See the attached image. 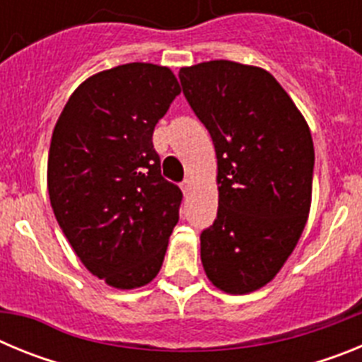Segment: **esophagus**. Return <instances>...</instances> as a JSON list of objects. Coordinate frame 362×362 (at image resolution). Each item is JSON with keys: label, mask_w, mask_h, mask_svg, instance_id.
I'll use <instances>...</instances> for the list:
<instances>
[{"label": "esophagus", "mask_w": 362, "mask_h": 362, "mask_svg": "<svg viewBox=\"0 0 362 362\" xmlns=\"http://www.w3.org/2000/svg\"><path fill=\"white\" fill-rule=\"evenodd\" d=\"M181 190H183L185 196H188V194H190V192H192V181H190V179H185L183 183H181Z\"/></svg>", "instance_id": "1"}]
</instances>
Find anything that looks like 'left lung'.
I'll use <instances>...</instances> for the list:
<instances>
[{"instance_id": "obj_1", "label": "left lung", "mask_w": 362, "mask_h": 362, "mask_svg": "<svg viewBox=\"0 0 362 362\" xmlns=\"http://www.w3.org/2000/svg\"><path fill=\"white\" fill-rule=\"evenodd\" d=\"M179 79L217 156L219 209L201 232V263L223 292H254L276 277L305 230L312 134L283 86L259 66L217 59L185 66Z\"/></svg>"}]
</instances>
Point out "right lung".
I'll return each mask as SVG.
<instances>
[{"instance_id":"1","label":"right lung","mask_w":362,"mask_h":362,"mask_svg":"<svg viewBox=\"0 0 362 362\" xmlns=\"http://www.w3.org/2000/svg\"><path fill=\"white\" fill-rule=\"evenodd\" d=\"M181 86L170 69L127 63L74 90L52 132L50 204L81 263L114 288L150 283L183 192L161 175L152 134Z\"/></svg>"}]
</instances>
